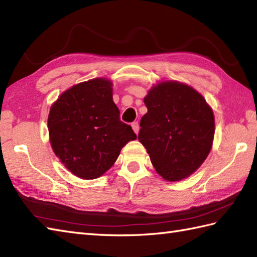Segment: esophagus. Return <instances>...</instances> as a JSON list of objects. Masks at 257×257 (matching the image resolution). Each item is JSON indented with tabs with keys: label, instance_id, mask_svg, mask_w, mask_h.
<instances>
[{
	"label": "esophagus",
	"instance_id": "34e87169",
	"mask_svg": "<svg viewBox=\"0 0 257 257\" xmlns=\"http://www.w3.org/2000/svg\"><path fill=\"white\" fill-rule=\"evenodd\" d=\"M132 127H133V129H134L135 134H138V133H139L140 127H139V122H138V121H134V122L132 123Z\"/></svg>",
	"mask_w": 257,
	"mask_h": 257
}]
</instances>
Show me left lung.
<instances>
[{"instance_id": "left-lung-1", "label": "left lung", "mask_w": 257, "mask_h": 257, "mask_svg": "<svg viewBox=\"0 0 257 257\" xmlns=\"http://www.w3.org/2000/svg\"><path fill=\"white\" fill-rule=\"evenodd\" d=\"M148 109L140 120L138 139L152 166L168 181L191 176L210 154L214 116L205 99L192 87L162 81L144 99Z\"/></svg>"}]
</instances>
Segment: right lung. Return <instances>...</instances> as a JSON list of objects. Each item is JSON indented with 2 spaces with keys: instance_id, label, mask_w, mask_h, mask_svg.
<instances>
[{
  "instance_id": "1",
  "label": "right lung",
  "mask_w": 257,
  "mask_h": 257,
  "mask_svg": "<svg viewBox=\"0 0 257 257\" xmlns=\"http://www.w3.org/2000/svg\"><path fill=\"white\" fill-rule=\"evenodd\" d=\"M119 116L110 80L95 78L73 86L58 97L48 114L54 152L76 177H100L112 167L122 147L137 139Z\"/></svg>"
}]
</instances>
